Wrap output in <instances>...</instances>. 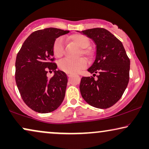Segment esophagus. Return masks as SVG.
<instances>
[{
	"mask_svg": "<svg viewBox=\"0 0 149 149\" xmlns=\"http://www.w3.org/2000/svg\"><path fill=\"white\" fill-rule=\"evenodd\" d=\"M67 75H68V77H70L71 76V74H70V73H67Z\"/></svg>",
	"mask_w": 149,
	"mask_h": 149,
	"instance_id": "1",
	"label": "esophagus"
}]
</instances>
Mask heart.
<instances>
[{"mask_svg": "<svg viewBox=\"0 0 149 149\" xmlns=\"http://www.w3.org/2000/svg\"><path fill=\"white\" fill-rule=\"evenodd\" d=\"M68 39L81 48L79 56L83 55L88 59L93 58V52L91 48L88 47L90 42L86 36L81 34H74L68 36ZM52 52L54 56L57 58H61L63 56L64 52V43L62 38L59 37L54 40L52 45ZM86 66L87 61L83 58L75 60L65 59L59 64L60 70L66 73H77L85 68Z\"/></svg>", "mask_w": 149, "mask_h": 149, "instance_id": "b5f03b06", "label": "heart"}]
</instances>
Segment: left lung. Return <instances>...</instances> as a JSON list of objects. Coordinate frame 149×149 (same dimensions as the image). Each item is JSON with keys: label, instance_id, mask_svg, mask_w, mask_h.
I'll return each instance as SVG.
<instances>
[{"label": "left lung", "instance_id": "obj_1", "mask_svg": "<svg viewBox=\"0 0 149 149\" xmlns=\"http://www.w3.org/2000/svg\"><path fill=\"white\" fill-rule=\"evenodd\" d=\"M96 45L95 60L88 71L91 77L81 78L80 88L83 98L89 105L108 109L123 95L130 79V60L123 44L107 30L102 28L81 31ZM96 74L97 79L94 77Z\"/></svg>", "mask_w": 149, "mask_h": 149}]
</instances>
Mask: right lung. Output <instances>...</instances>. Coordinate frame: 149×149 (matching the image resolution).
<instances>
[{
    "label": "right lung",
    "instance_id": "obj_1",
    "mask_svg": "<svg viewBox=\"0 0 149 149\" xmlns=\"http://www.w3.org/2000/svg\"><path fill=\"white\" fill-rule=\"evenodd\" d=\"M68 30L55 28L38 30L24 42L15 60V79L22 100L28 107L40 113L55 111L65 96L68 77L56 70L52 52L54 40ZM54 71L49 78L47 73Z\"/></svg>",
    "mask_w": 149,
    "mask_h": 149
}]
</instances>
